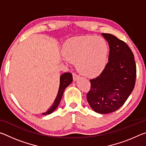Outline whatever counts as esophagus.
<instances>
[{"instance_id": "esophagus-1", "label": "esophagus", "mask_w": 146, "mask_h": 146, "mask_svg": "<svg viewBox=\"0 0 146 146\" xmlns=\"http://www.w3.org/2000/svg\"><path fill=\"white\" fill-rule=\"evenodd\" d=\"M79 76L77 75V74L75 73H73V80H76L78 78Z\"/></svg>"}]
</instances>
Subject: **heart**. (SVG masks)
I'll list each match as a JSON object with an SVG mask.
<instances>
[{"instance_id":"heart-1","label":"heart","mask_w":146,"mask_h":146,"mask_svg":"<svg viewBox=\"0 0 146 146\" xmlns=\"http://www.w3.org/2000/svg\"><path fill=\"white\" fill-rule=\"evenodd\" d=\"M62 54L68 60L75 62L76 70L82 75L95 76L107 65L108 46L105 39L100 36H75L64 44Z\"/></svg>"}]
</instances>
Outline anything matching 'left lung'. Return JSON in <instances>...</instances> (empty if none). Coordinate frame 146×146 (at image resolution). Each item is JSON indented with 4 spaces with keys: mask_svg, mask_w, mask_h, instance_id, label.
I'll return each instance as SVG.
<instances>
[{
    "mask_svg": "<svg viewBox=\"0 0 146 146\" xmlns=\"http://www.w3.org/2000/svg\"><path fill=\"white\" fill-rule=\"evenodd\" d=\"M108 42V62L97 77L91 79L87 100L95 112L107 114L116 111L134 89L137 67L134 55L127 44L115 36L102 33Z\"/></svg>",
    "mask_w": 146,
    "mask_h": 146,
    "instance_id": "8db88e82",
    "label": "left lung"
}]
</instances>
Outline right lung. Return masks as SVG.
<instances>
[{"mask_svg": "<svg viewBox=\"0 0 146 146\" xmlns=\"http://www.w3.org/2000/svg\"><path fill=\"white\" fill-rule=\"evenodd\" d=\"M73 81V76L71 73H65L62 74L60 77V86H59V89L58 91L57 96L55 98V101L53 103L52 106L49 108L46 112L42 113V115H48L50 113H53L55 111L56 108L60 103L61 98L62 97L64 91L65 89L70 84L71 82Z\"/></svg>", "mask_w": 146, "mask_h": 146, "instance_id": "right-lung-1", "label": "right lung"}]
</instances>
